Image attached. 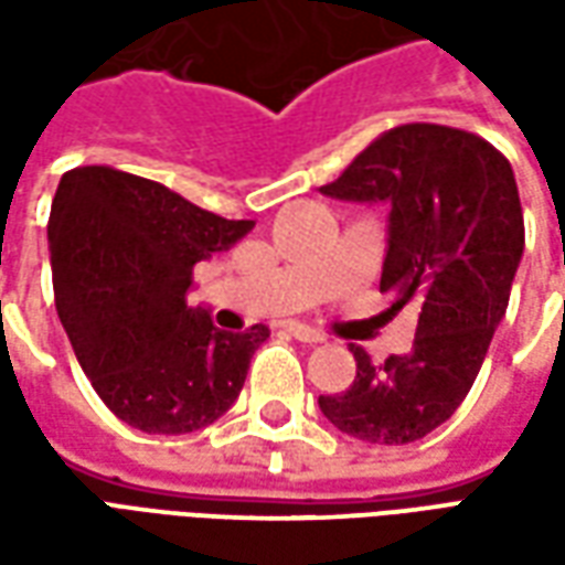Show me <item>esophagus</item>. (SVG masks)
I'll use <instances>...</instances> for the list:
<instances>
[{
    "instance_id": "obj_1",
    "label": "esophagus",
    "mask_w": 565,
    "mask_h": 565,
    "mask_svg": "<svg viewBox=\"0 0 565 565\" xmlns=\"http://www.w3.org/2000/svg\"><path fill=\"white\" fill-rule=\"evenodd\" d=\"M284 330L290 332L294 339H299V342H306V344H320V342H323V335H320L318 330H311V327H306V323H296V320H290V323H284Z\"/></svg>"
}]
</instances>
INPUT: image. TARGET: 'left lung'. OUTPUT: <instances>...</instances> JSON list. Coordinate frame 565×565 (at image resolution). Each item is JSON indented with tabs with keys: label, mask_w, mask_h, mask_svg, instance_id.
<instances>
[{
	"label": "left lung",
	"mask_w": 565,
	"mask_h": 565,
	"mask_svg": "<svg viewBox=\"0 0 565 565\" xmlns=\"http://www.w3.org/2000/svg\"><path fill=\"white\" fill-rule=\"evenodd\" d=\"M323 196L387 202L381 294L417 308L408 354L375 366L351 344L356 379L320 396L323 417L369 445H408L448 420L484 363L523 257L511 162L475 132L405 124L372 141Z\"/></svg>",
	"instance_id": "1"
}]
</instances>
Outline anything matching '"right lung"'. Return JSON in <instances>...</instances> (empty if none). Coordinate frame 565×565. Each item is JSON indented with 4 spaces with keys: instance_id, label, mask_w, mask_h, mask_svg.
Returning <instances> with one entry per match:
<instances>
[{
    "instance_id": "1",
    "label": "right lung",
    "mask_w": 565,
    "mask_h": 565,
    "mask_svg": "<svg viewBox=\"0 0 565 565\" xmlns=\"http://www.w3.org/2000/svg\"><path fill=\"white\" fill-rule=\"evenodd\" d=\"M254 221H226L111 166L60 178L47 245L60 323L93 391L124 424L181 436L230 412L269 327L223 332L186 306L193 266Z\"/></svg>"
}]
</instances>
